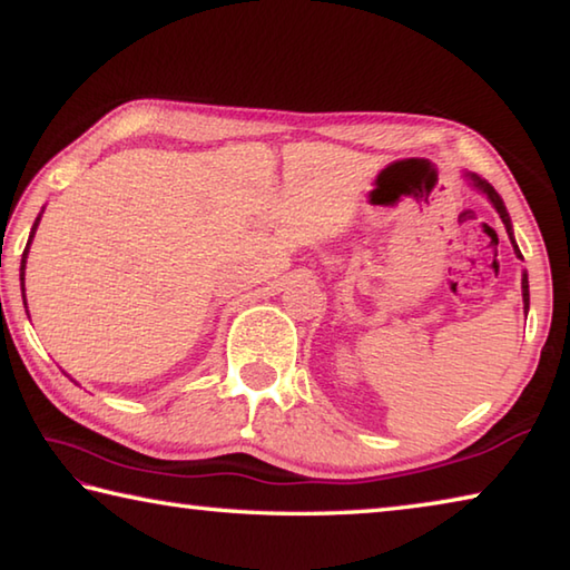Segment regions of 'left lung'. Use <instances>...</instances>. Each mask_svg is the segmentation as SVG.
<instances>
[{
	"instance_id": "obj_1",
	"label": "left lung",
	"mask_w": 570,
	"mask_h": 570,
	"mask_svg": "<svg viewBox=\"0 0 570 570\" xmlns=\"http://www.w3.org/2000/svg\"><path fill=\"white\" fill-rule=\"evenodd\" d=\"M462 178L468 180V186L470 188H475V190H480L482 196H485L490 204H493V208L498 210V216H500V220H503L505 224V230H508V238H510V244H513V250H515V256L520 258V262H523V254H520V248H518V244H515V236H513V224H510V216H508V208H505V204H503V198L498 196V190L490 186L488 180H482L478 173H462ZM520 288H523V312L528 314V308H530V292H528V272H523V278H520Z\"/></svg>"
}]
</instances>
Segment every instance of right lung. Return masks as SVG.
I'll list each match as a JSON object with an SVG mask.
<instances>
[{"label":"right lung","instance_id":"right-lung-1","mask_svg":"<svg viewBox=\"0 0 570 570\" xmlns=\"http://www.w3.org/2000/svg\"><path fill=\"white\" fill-rule=\"evenodd\" d=\"M42 214H45V208L40 210V216L35 218V226H32V230H30V238H27V246H24V254H22V266H19V284H22V298H24V308H27V296H24V268H27V256H30L32 238H35V234H37V226H40Z\"/></svg>","mask_w":570,"mask_h":570}]
</instances>
